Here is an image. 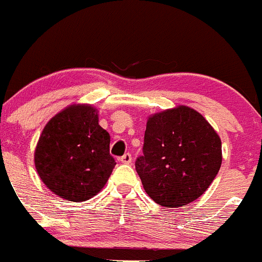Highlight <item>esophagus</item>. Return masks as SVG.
<instances>
[{"label":"esophagus","mask_w":262,"mask_h":262,"mask_svg":"<svg viewBox=\"0 0 262 262\" xmlns=\"http://www.w3.org/2000/svg\"><path fill=\"white\" fill-rule=\"evenodd\" d=\"M120 161L123 163V164H130L132 163V155L130 154H125L120 158Z\"/></svg>","instance_id":"34e87169"}]
</instances>
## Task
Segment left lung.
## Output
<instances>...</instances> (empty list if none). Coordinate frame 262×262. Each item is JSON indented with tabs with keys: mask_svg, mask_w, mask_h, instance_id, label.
Wrapping results in <instances>:
<instances>
[{
	"mask_svg": "<svg viewBox=\"0 0 262 262\" xmlns=\"http://www.w3.org/2000/svg\"><path fill=\"white\" fill-rule=\"evenodd\" d=\"M221 163V138L194 108L177 106L148 116L136 169L155 203L176 208L196 200Z\"/></svg>",
	"mask_w": 262,
	"mask_h": 262,
	"instance_id": "8db88e82",
	"label": "left lung"
}]
</instances>
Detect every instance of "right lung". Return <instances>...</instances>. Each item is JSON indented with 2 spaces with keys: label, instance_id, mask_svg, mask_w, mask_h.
<instances>
[{
  "label": "right lung",
  "instance_id": "obj_1",
  "mask_svg": "<svg viewBox=\"0 0 262 262\" xmlns=\"http://www.w3.org/2000/svg\"><path fill=\"white\" fill-rule=\"evenodd\" d=\"M110 134L92 104H71L51 117L35 150V167L50 191L85 202L104 187L115 168Z\"/></svg>",
  "mask_w": 262,
  "mask_h": 262
}]
</instances>
